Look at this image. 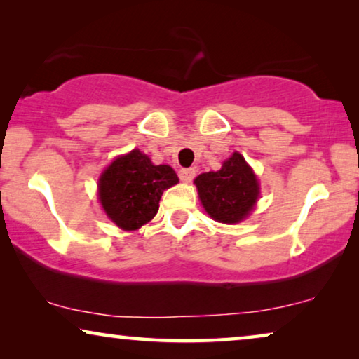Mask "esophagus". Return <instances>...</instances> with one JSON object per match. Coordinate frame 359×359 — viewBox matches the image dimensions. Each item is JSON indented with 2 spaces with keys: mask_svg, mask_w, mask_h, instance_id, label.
Returning <instances> with one entry per match:
<instances>
[{
  "mask_svg": "<svg viewBox=\"0 0 359 359\" xmlns=\"http://www.w3.org/2000/svg\"><path fill=\"white\" fill-rule=\"evenodd\" d=\"M179 177H180L182 182L189 184V182H191V180H194V177H195V169H191V168L180 169L179 170Z\"/></svg>",
  "mask_w": 359,
  "mask_h": 359,
  "instance_id": "obj_1",
  "label": "esophagus"
}]
</instances>
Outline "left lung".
<instances>
[{
    "label": "left lung",
    "instance_id": "8db88e82",
    "mask_svg": "<svg viewBox=\"0 0 359 359\" xmlns=\"http://www.w3.org/2000/svg\"><path fill=\"white\" fill-rule=\"evenodd\" d=\"M195 185L205 211L222 224L243 221L253 211L259 196V182L237 151L216 172L198 175Z\"/></svg>",
    "mask_w": 359,
    "mask_h": 359
}]
</instances>
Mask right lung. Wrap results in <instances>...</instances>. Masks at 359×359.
Here are the masks:
<instances>
[{
  "mask_svg": "<svg viewBox=\"0 0 359 359\" xmlns=\"http://www.w3.org/2000/svg\"><path fill=\"white\" fill-rule=\"evenodd\" d=\"M179 182L168 164L154 165L145 153L132 149L116 158L98 180L101 206L122 231H137L156 216L164 190Z\"/></svg>",
  "mask_w": 359,
  "mask_h": 359,
  "instance_id": "right-lung-1",
  "label": "right lung"
}]
</instances>
